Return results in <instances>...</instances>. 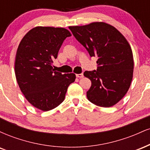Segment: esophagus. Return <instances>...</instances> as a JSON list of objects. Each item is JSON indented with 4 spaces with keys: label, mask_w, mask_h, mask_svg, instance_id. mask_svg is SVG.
Here are the masks:
<instances>
[{
    "label": "esophagus",
    "mask_w": 150,
    "mask_h": 150,
    "mask_svg": "<svg viewBox=\"0 0 150 150\" xmlns=\"http://www.w3.org/2000/svg\"><path fill=\"white\" fill-rule=\"evenodd\" d=\"M83 74L82 73H80V74H77L76 75V77H78V78H82V77H83Z\"/></svg>",
    "instance_id": "1"
}]
</instances>
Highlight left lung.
<instances>
[{"mask_svg":"<svg viewBox=\"0 0 150 150\" xmlns=\"http://www.w3.org/2000/svg\"><path fill=\"white\" fill-rule=\"evenodd\" d=\"M69 29L89 56L98 58L97 69L84 73L92 82L87 92L88 100L101 107L117 104L128 92L133 74V56L128 41L105 22L70 26Z\"/></svg>","mask_w":150,"mask_h":150,"instance_id":"8db88e82","label":"left lung"}]
</instances>
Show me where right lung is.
Returning a JSON list of instances; mask_svg holds the SVG:
<instances>
[{
  "mask_svg": "<svg viewBox=\"0 0 150 150\" xmlns=\"http://www.w3.org/2000/svg\"><path fill=\"white\" fill-rule=\"evenodd\" d=\"M71 34L62 27H36L19 44L15 61L17 82L27 100L34 107L47 111L64 100L74 73L62 74L53 68V60Z\"/></svg>",
  "mask_w": 150,
  "mask_h": 150,
  "instance_id": "right-lung-1",
  "label": "right lung"
}]
</instances>
